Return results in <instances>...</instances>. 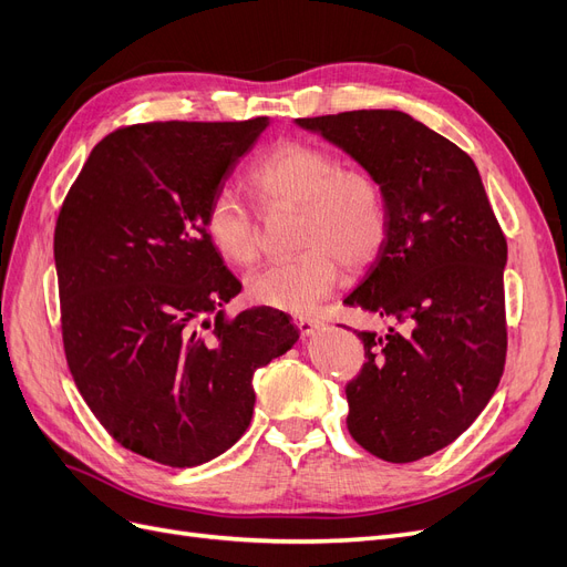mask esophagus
Here are the masks:
<instances>
[{
	"label": "esophagus",
	"instance_id": "esophagus-1",
	"mask_svg": "<svg viewBox=\"0 0 567 567\" xmlns=\"http://www.w3.org/2000/svg\"><path fill=\"white\" fill-rule=\"evenodd\" d=\"M295 324L299 327V331L303 333V337H308V333H312V331L320 327V320L318 318H310V316H297Z\"/></svg>",
	"mask_w": 567,
	"mask_h": 567
}]
</instances>
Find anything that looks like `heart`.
I'll return each mask as SVG.
<instances>
[{"label": "heart", "instance_id": "obj_1", "mask_svg": "<svg viewBox=\"0 0 567 567\" xmlns=\"http://www.w3.org/2000/svg\"><path fill=\"white\" fill-rule=\"evenodd\" d=\"M249 186L264 207H297L299 213V255L272 261L247 280L257 303L308 312L337 285V261L360 270L379 257L388 236V205L379 179L362 167L341 165L316 144L280 142L251 167ZM205 228L226 261H257V224L234 192L224 188L209 200Z\"/></svg>", "mask_w": 567, "mask_h": 567}]
</instances>
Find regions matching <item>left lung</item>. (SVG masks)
<instances>
[{"label": "left lung", "mask_w": 567, "mask_h": 567, "mask_svg": "<svg viewBox=\"0 0 567 567\" xmlns=\"http://www.w3.org/2000/svg\"><path fill=\"white\" fill-rule=\"evenodd\" d=\"M379 179L388 236L343 299L388 329L358 331L348 432L371 455L413 463L486 409L505 371L507 240L474 161L396 110L297 118Z\"/></svg>", "instance_id": "obj_1"}]
</instances>
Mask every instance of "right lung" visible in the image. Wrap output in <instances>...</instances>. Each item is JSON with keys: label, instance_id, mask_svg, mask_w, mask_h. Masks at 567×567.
I'll return each instance as SVG.
<instances>
[{"label": "right lung", "instance_id": "obj_1", "mask_svg": "<svg viewBox=\"0 0 567 567\" xmlns=\"http://www.w3.org/2000/svg\"><path fill=\"white\" fill-rule=\"evenodd\" d=\"M268 123L118 128L93 146L55 221L74 383L123 449L167 467L234 446L255 411L251 375L299 341L266 306L226 320L243 285L205 228L209 200Z\"/></svg>", "mask_w": 567, "mask_h": 567}]
</instances>
